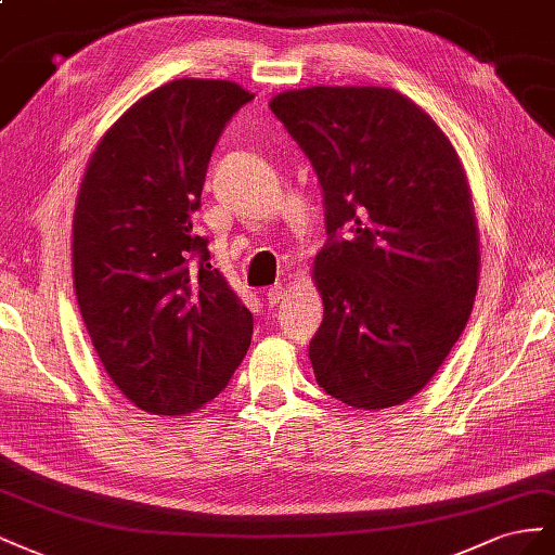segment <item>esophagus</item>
<instances>
[{"label": "esophagus", "instance_id": "obj_1", "mask_svg": "<svg viewBox=\"0 0 555 555\" xmlns=\"http://www.w3.org/2000/svg\"><path fill=\"white\" fill-rule=\"evenodd\" d=\"M286 293H288V291H286V286H283V283H274V286L267 291V302L274 307V305L281 302L283 297H286Z\"/></svg>", "mask_w": 555, "mask_h": 555}]
</instances>
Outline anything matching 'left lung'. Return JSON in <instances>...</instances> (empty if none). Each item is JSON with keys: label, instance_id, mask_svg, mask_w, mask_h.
I'll return each instance as SVG.
<instances>
[{"label": "left lung", "instance_id": "left-lung-1", "mask_svg": "<svg viewBox=\"0 0 555 555\" xmlns=\"http://www.w3.org/2000/svg\"><path fill=\"white\" fill-rule=\"evenodd\" d=\"M269 106L325 193L330 244L311 269L323 297L309 344L315 382L353 409L404 404L463 335L479 288V223L461 155L392 88L311 86Z\"/></svg>", "mask_w": 555, "mask_h": 555}]
</instances>
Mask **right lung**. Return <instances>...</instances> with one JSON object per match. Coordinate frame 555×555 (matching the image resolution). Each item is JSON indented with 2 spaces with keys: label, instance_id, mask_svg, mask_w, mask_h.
Wrapping results in <instances>:
<instances>
[{
  "label": "right lung",
  "instance_id": "right-lung-1",
  "mask_svg": "<svg viewBox=\"0 0 555 555\" xmlns=\"http://www.w3.org/2000/svg\"><path fill=\"white\" fill-rule=\"evenodd\" d=\"M250 100L220 78L155 88L104 132L78 185L76 302L111 382L155 416L211 402L248 351L253 315L190 216L220 132Z\"/></svg>",
  "mask_w": 555,
  "mask_h": 555
}]
</instances>
